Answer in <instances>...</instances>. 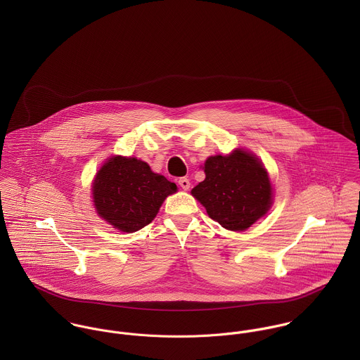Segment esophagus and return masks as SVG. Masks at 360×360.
Instances as JSON below:
<instances>
[{"instance_id": "34e87169", "label": "esophagus", "mask_w": 360, "mask_h": 360, "mask_svg": "<svg viewBox=\"0 0 360 360\" xmlns=\"http://www.w3.org/2000/svg\"><path fill=\"white\" fill-rule=\"evenodd\" d=\"M179 186L183 188V190H190V180L187 177H181L179 179Z\"/></svg>"}]
</instances>
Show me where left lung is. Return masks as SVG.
Returning a JSON list of instances; mask_svg holds the SVG:
<instances>
[{"mask_svg":"<svg viewBox=\"0 0 360 360\" xmlns=\"http://www.w3.org/2000/svg\"><path fill=\"white\" fill-rule=\"evenodd\" d=\"M205 180L191 190L210 219L231 231H244L264 216L273 204L267 170L257 155L234 150L209 156Z\"/></svg>","mask_w":360,"mask_h":360,"instance_id":"obj_1","label":"left lung"}]
</instances>
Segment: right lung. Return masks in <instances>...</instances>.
<instances>
[{"instance_id":"right-lung-1","label":"right lung","mask_w":360,"mask_h":360,"mask_svg":"<svg viewBox=\"0 0 360 360\" xmlns=\"http://www.w3.org/2000/svg\"><path fill=\"white\" fill-rule=\"evenodd\" d=\"M177 186L154 173L137 158L112 156L93 183V202L98 216L123 233H134L150 224L167 195Z\"/></svg>"}]
</instances>
